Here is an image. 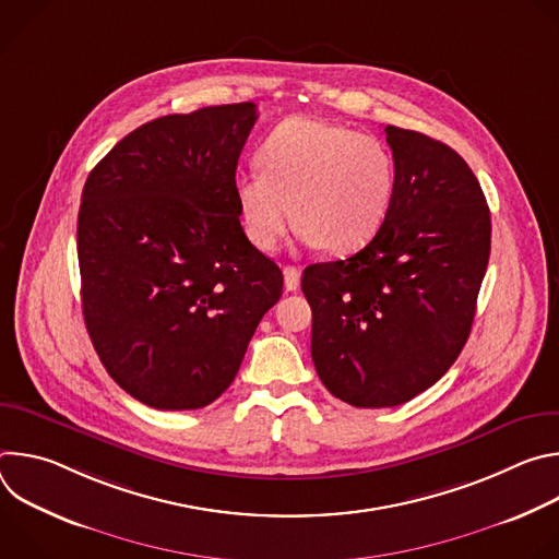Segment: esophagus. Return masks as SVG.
Wrapping results in <instances>:
<instances>
[{
	"mask_svg": "<svg viewBox=\"0 0 559 559\" xmlns=\"http://www.w3.org/2000/svg\"><path fill=\"white\" fill-rule=\"evenodd\" d=\"M283 276H285V289L296 292L300 285V270L294 265H287V267H283Z\"/></svg>",
	"mask_w": 559,
	"mask_h": 559,
	"instance_id": "34e87169",
	"label": "esophagus"
}]
</instances>
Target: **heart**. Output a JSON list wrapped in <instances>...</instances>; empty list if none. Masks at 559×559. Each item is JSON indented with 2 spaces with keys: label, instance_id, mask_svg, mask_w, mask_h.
I'll return each instance as SVG.
<instances>
[{
  "label": "heart",
  "instance_id": "b5f03b06",
  "mask_svg": "<svg viewBox=\"0 0 559 559\" xmlns=\"http://www.w3.org/2000/svg\"><path fill=\"white\" fill-rule=\"evenodd\" d=\"M261 173H238L231 190L250 243L276 250L294 223L330 254L367 246L395 192V164L373 134L313 117L281 121L259 150Z\"/></svg>",
  "mask_w": 559,
  "mask_h": 559
}]
</instances>
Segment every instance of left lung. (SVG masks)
<instances>
[{"mask_svg":"<svg viewBox=\"0 0 559 559\" xmlns=\"http://www.w3.org/2000/svg\"><path fill=\"white\" fill-rule=\"evenodd\" d=\"M395 192L382 227L345 261L302 272L311 360L362 409L395 407L436 384L473 325L491 214L464 158L423 132L386 126Z\"/></svg>","mask_w":559,"mask_h":559,"instance_id":"left-lung-1","label":"left lung"}]
</instances>
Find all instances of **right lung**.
Wrapping results in <instances>:
<instances>
[{"label":"right lung","instance_id":"right-lung-1","mask_svg":"<svg viewBox=\"0 0 559 559\" xmlns=\"http://www.w3.org/2000/svg\"><path fill=\"white\" fill-rule=\"evenodd\" d=\"M254 121L252 102L158 117L86 179L76 221L86 330L112 380L147 407L214 403L283 294L231 190Z\"/></svg>","mask_w":559,"mask_h":559}]
</instances>
